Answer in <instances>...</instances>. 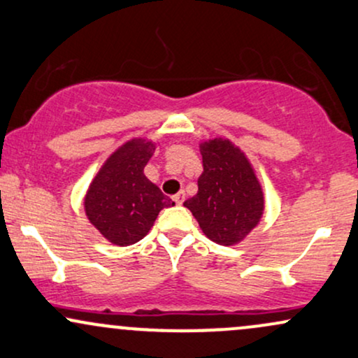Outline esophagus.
<instances>
[{
	"mask_svg": "<svg viewBox=\"0 0 358 358\" xmlns=\"http://www.w3.org/2000/svg\"><path fill=\"white\" fill-rule=\"evenodd\" d=\"M183 200H185V192H178L176 195H173V201L176 205H182Z\"/></svg>",
	"mask_w": 358,
	"mask_h": 358,
	"instance_id": "34e87169",
	"label": "esophagus"
}]
</instances>
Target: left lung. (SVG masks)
<instances>
[{
    "mask_svg": "<svg viewBox=\"0 0 358 358\" xmlns=\"http://www.w3.org/2000/svg\"><path fill=\"white\" fill-rule=\"evenodd\" d=\"M203 173L198 193L185 206L215 243L235 245L257 227L264 213V192L240 148L223 138L200 146Z\"/></svg>",
    "mask_w": 358,
    "mask_h": 358,
    "instance_id": "8db88e82",
    "label": "left lung"
}]
</instances>
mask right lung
Returning a JSON list of instances; mask_svg holds the SVG:
<instances>
[{
	"label": "right lung",
	"instance_id": "obj_1",
	"mask_svg": "<svg viewBox=\"0 0 358 358\" xmlns=\"http://www.w3.org/2000/svg\"><path fill=\"white\" fill-rule=\"evenodd\" d=\"M153 152L152 141L140 138L124 143L101 166L86 193L88 220L120 247L143 238L160 210L175 205L143 173Z\"/></svg>",
	"mask_w": 358,
	"mask_h": 358
}]
</instances>
